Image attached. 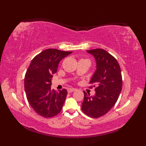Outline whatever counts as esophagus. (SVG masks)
I'll list each match as a JSON object with an SVG mask.
<instances>
[{
    "mask_svg": "<svg viewBox=\"0 0 146 146\" xmlns=\"http://www.w3.org/2000/svg\"><path fill=\"white\" fill-rule=\"evenodd\" d=\"M76 90V89L75 88H68V93H71V92H73Z\"/></svg>",
    "mask_w": 146,
    "mask_h": 146,
    "instance_id": "esophagus-1",
    "label": "esophagus"
}]
</instances>
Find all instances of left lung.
I'll list each match as a JSON object with an SVG mask.
<instances>
[{
    "label": "left lung",
    "mask_w": 146,
    "mask_h": 146,
    "mask_svg": "<svg viewBox=\"0 0 146 146\" xmlns=\"http://www.w3.org/2000/svg\"><path fill=\"white\" fill-rule=\"evenodd\" d=\"M94 56L96 69L90 83L96 86L95 94L90 96L85 92L82 110L92 118L104 115L117 102L122 88L121 70L116 59L102 49L86 51Z\"/></svg>",
    "instance_id": "8db88e82"
}]
</instances>
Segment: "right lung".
Wrapping results in <instances>:
<instances>
[{
	"label": "right lung",
	"mask_w": 146,
	"mask_h": 146,
	"mask_svg": "<svg viewBox=\"0 0 146 146\" xmlns=\"http://www.w3.org/2000/svg\"><path fill=\"white\" fill-rule=\"evenodd\" d=\"M56 49H48L34 58L24 78V89L29 105L39 115L52 117L60 112L67 90L51 89L52 75L56 73L60 61L71 53Z\"/></svg>",
	"instance_id": "add662e5"
}]
</instances>
